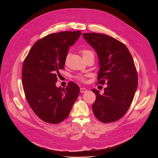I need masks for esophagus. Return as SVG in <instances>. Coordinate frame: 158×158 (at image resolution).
<instances>
[{
	"label": "esophagus",
	"instance_id": "34e87169",
	"mask_svg": "<svg viewBox=\"0 0 158 158\" xmlns=\"http://www.w3.org/2000/svg\"><path fill=\"white\" fill-rule=\"evenodd\" d=\"M87 89L86 88H85V87H81V88L80 89V92H81V93H85V92H87Z\"/></svg>",
	"mask_w": 158,
	"mask_h": 158
}]
</instances>
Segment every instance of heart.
I'll list each match as a JSON object with an SVG mask.
<instances>
[{"label": "heart", "instance_id": "heart-1", "mask_svg": "<svg viewBox=\"0 0 158 158\" xmlns=\"http://www.w3.org/2000/svg\"><path fill=\"white\" fill-rule=\"evenodd\" d=\"M93 54V53L91 52V51H88V50H84V51H82V55L83 56H85V55H87V54ZM77 78L79 80H81V81H84V77L82 76H78L77 77Z\"/></svg>", "mask_w": 158, "mask_h": 158}]
</instances>
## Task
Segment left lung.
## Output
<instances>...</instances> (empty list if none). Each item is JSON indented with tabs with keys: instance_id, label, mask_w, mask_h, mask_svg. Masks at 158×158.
<instances>
[{
	"instance_id": "1",
	"label": "left lung",
	"mask_w": 158,
	"mask_h": 158,
	"mask_svg": "<svg viewBox=\"0 0 158 158\" xmlns=\"http://www.w3.org/2000/svg\"><path fill=\"white\" fill-rule=\"evenodd\" d=\"M84 39L97 53L98 83L107 87L102 94L93 89L96 100L93 104L96 118L108 123L121 118L127 111L138 87V74L132 56L124 44L104 34L84 33Z\"/></svg>"
}]
</instances>
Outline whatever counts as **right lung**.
<instances>
[{
	"mask_svg": "<svg viewBox=\"0 0 158 158\" xmlns=\"http://www.w3.org/2000/svg\"><path fill=\"white\" fill-rule=\"evenodd\" d=\"M81 34L78 31L49 34L34 44L24 60L22 81L25 96L34 113L44 122H62L79 96L80 88L74 82L66 88L58 87L56 83L69 48Z\"/></svg>",
	"mask_w": 158,
	"mask_h": 158,
	"instance_id": "obj_1",
	"label": "right lung"
}]
</instances>
